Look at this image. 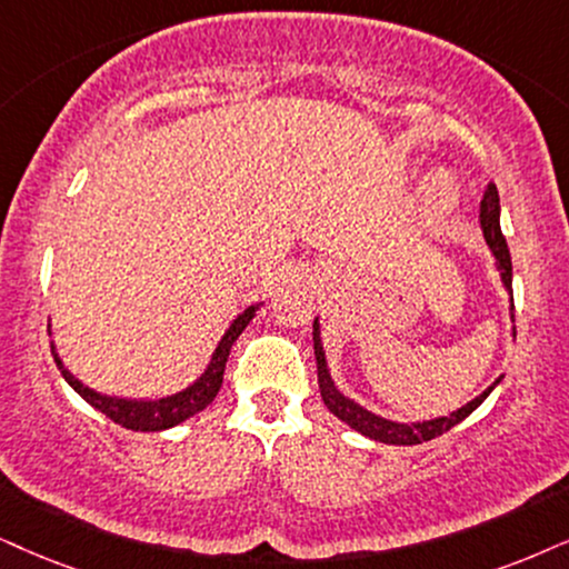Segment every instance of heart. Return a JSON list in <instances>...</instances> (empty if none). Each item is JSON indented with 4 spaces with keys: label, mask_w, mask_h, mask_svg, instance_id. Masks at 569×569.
<instances>
[{
    "label": "heart",
    "mask_w": 569,
    "mask_h": 569,
    "mask_svg": "<svg viewBox=\"0 0 569 569\" xmlns=\"http://www.w3.org/2000/svg\"><path fill=\"white\" fill-rule=\"evenodd\" d=\"M457 197H459V191H457L455 178L446 176V172H438V176H433L426 183V204H428V210H433V212L451 210V207L457 204Z\"/></svg>",
    "instance_id": "1"
}]
</instances>
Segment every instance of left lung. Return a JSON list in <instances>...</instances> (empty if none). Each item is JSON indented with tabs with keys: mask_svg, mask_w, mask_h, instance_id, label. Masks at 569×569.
Masks as SVG:
<instances>
[{
	"mask_svg": "<svg viewBox=\"0 0 569 569\" xmlns=\"http://www.w3.org/2000/svg\"><path fill=\"white\" fill-rule=\"evenodd\" d=\"M499 212H501L499 191H496L493 183H488L483 201H480V231H483V239L493 251L496 270H499L501 283H505V289L512 293V257H509L507 239H505V233H501ZM512 309H515V305H512ZM312 338H315V359H318V383H320V393H322V401H326V407L338 417V420L347 422L349 428H355L357 433L368 436V438H372V441H380V443L415 446V443L430 441V438L446 433V430L455 428L457 422H462L467 415L476 412V409L486 401L488 393H491L493 388L501 383V378H505V376H499L491 386L486 388L483 393H480V397L467 401L465 407H459L457 412H451L446 417H433V420H422V422L386 420V417H380L376 412H370V409H365L362 405H357L355 399L343 397V393L336 388L333 378H330V370H328L326 349H322L318 318H315V326H312Z\"/></svg>",
	"mask_w": 569,
	"mask_h": 569,
	"instance_id": "8db88e82",
	"label": "left lung"
}]
</instances>
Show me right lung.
<instances>
[{
	"label": "right lung",
	"instance_id": "right-lung-1",
	"mask_svg": "<svg viewBox=\"0 0 569 569\" xmlns=\"http://www.w3.org/2000/svg\"><path fill=\"white\" fill-rule=\"evenodd\" d=\"M260 305H249L239 315V318L228 326V330L220 338L218 349L212 351V359H210V365H207V370L201 372V376L193 380L191 386H186L183 391L170 393V397H162V399L107 397V393H99V391H93V388L83 386L81 380L73 376V372L64 368L60 355H57L54 343H52V355H54L57 368H60V372H62V378L68 380V386L73 388L78 397L89 401L93 409H99V412L110 417L112 422H118V426H123L128 430H141V433H149V430H164L172 426H181L183 420H189V417L201 412V409H204L214 397H218V391L222 386V372H226V362H228V355H231V347L236 343V338L243 333V328L249 326L251 318H254Z\"/></svg>",
	"mask_w": 569,
	"mask_h": 569
}]
</instances>
